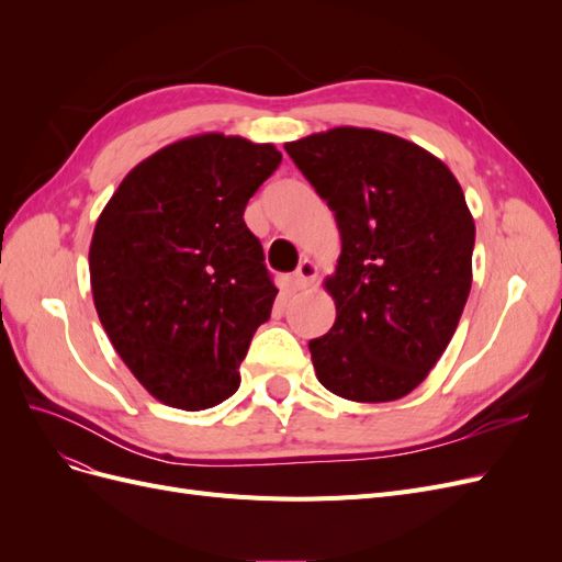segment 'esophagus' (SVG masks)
<instances>
[{
	"mask_svg": "<svg viewBox=\"0 0 562 562\" xmlns=\"http://www.w3.org/2000/svg\"><path fill=\"white\" fill-rule=\"evenodd\" d=\"M314 279H316V265L310 258H304L300 262V267L295 269L293 285L297 288V291H304V288H310L314 283Z\"/></svg>",
	"mask_w": 562,
	"mask_h": 562,
	"instance_id": "obj_1",
	"label": "esophagus"
}]
</instances>
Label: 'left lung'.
<instances>
[{
  "label": "left lung",
  "instance_id": "obj_1",
  "mask_svg": "<svg viewBox=\"0 0 562 562\" xmlns=\"http://www.w3.org/2000/svg\"><path fill=\"white\" fill-rule=\"evenodd\" d=\"M285 151L342 236L326 281L337 318L310 342L316 378L349 401L403 398L443 356L471 291L462 187L427 149L372 128L314 133Z\"/></svg>",
  "mask_w": 562,
  "mask_h": 562
}]
</instances>
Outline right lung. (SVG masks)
I'll list each match as a JSON object with an SVG mask.
<instances>
[{
    "instance_id": "right-lung-1",
    "label": "right lung",
    "mask_w": 562,
    "mask_h": 562,
    "mask_svg": "<svg viewBox=\"0 0 562 562\" xmlns=\"http://www.w3.org/2000/svg\"><path fill=\"white\" fill-rule=\"evenodd\" d=\"M279 164L274 145L196 135L135 166L98 217V318L166 405L206 411L239 389V366L279 293L244 211Z\"/></svg>"
}]
</instances>
